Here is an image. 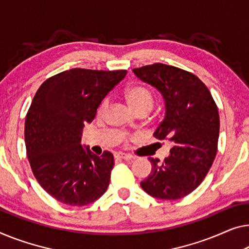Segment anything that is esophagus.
I'll return each instance as SVG.
<instances>
[{"instance_id":"1","label":"esophagus","mask_w":249,"mask_h":249,"mask_svg":"<svg viewBox=\"0 0 249 249\" xmlns=\"http://www.w3.org/2000/svg\"><path fill=\"white\" fill-rule=\"evenodd\" d=\"M115 158L118 159V160H132L133 157L129 154H126V153H122V152H118V153L115 154Z\"/></svg>"}]
</instances>
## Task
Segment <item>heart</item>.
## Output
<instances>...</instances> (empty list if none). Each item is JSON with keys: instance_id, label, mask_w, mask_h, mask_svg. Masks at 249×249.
Listing matches in <instances>:
<instances>
[{"instance_id": "obj_1", "label": "heart", "mask_w": 249, "mask_h": 249, "mask_svg": "<svg viewBox=\"0 0 249 249\" xmlns=\"http://www.w3.org/2000/svg\"><path fill=\"white\" fill-rule=\"evenodd\" d=\"M124 96L129 107L133 109V112H137V110L141 109H145L147 112H150L152 107H153V95H152V92L147 88L143 86H132L127 88L125 90ZM107 107H108V99L105 98L98 107V116L104 115Z\"/></svg>"}]
</instances>
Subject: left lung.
Instances as JSON below:
<instances>
[{"label": "left lung", "mask_w": 249, "mask_h": 249, "mask_svg": "<svg viewBox=\"0 0 249 249\" xmlns=\"http://www.w3.org/2000/svg\"><path fill=\"white\" fill-rule=\"evenodd\" d=\"M133 72L161 92L165 116L153 135L172 144L163 162L148 158L152 171L141 187L154 198L181 199L199 187L216 158L217 105L206 85L183 69L154 64L133 69Z\"/></svg>", "instance_id": "left-lung-1"}]
</instances>
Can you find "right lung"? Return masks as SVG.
I'll return each instance as SVG.
<instances>
[{"mask_svg": "<svg viewBox=\"0 0 249 249\" xmlns=\"http://www.w3.org/2000/svg\"><path fill=\"white\" fill-rule=\"evenodd\" d=\"M126 73L66 70L44 81L33 97L24 125L30 165L43 190L65 205L86 206L107 190L113 154L97 157L80 141L85 124Z\"/></svg>", "mask_w": 249, "mask_h": 249, "instance_id": "1", "label": "right lung"}]
</instances>
